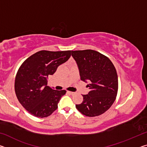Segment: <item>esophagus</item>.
<instances>
[{
	"mask_svg": "<svg viewBox=\"0 0 147 147\" xmlns=\"http://www.w3.org/2000/svg\"><path fill=\"white\" fill-rule=\"evenodd\" d=\"M67 93L68 94H71V95H73V94H74V92H71V91H67Z\"/></svg>",
	"mask_w": 147,
	"mask_h": 147,
	"instance_id": "1",
	"label": "esophagus"
}]
</instances>
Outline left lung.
<instances>
[{"mask_svg": "<svg viewBox=\"0 0 147 147\" xmlns=\"http://www.w3.org/2000/svg\"><path fill=\"white\" fill-rule=\"evenodd\" d=\"M78 65L81 80L89 82L90 89L83 94V102L76 108L84 115L95 117L110 108L118 91V76L108 57L93 50L71 51Z\"/></svg>", "mask_w": 147, "mask_h": 147, "instance_id": "left-lung-1", "label": "left lung"}]
</instances>
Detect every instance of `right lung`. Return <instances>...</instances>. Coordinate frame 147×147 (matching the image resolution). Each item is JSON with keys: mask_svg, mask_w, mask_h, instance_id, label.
<instances>
[{"mask_svg": "<svg viewBox=\"0 0 147 147\" xmlns=\"http://www.w3.org/2000/svg\"><path fill=\"white\" fill-rule=\"evenodd\" d=\"M71 51H41L20 67L15 80V91L19 102L31 115L47 117L58 108L65 90H54L47 86V78L71 57Z\"/></svg>", "mask_w": 147, "mask_h": 147, "instance_id": "obj_1", "label": "right lung"}]
</instances>
